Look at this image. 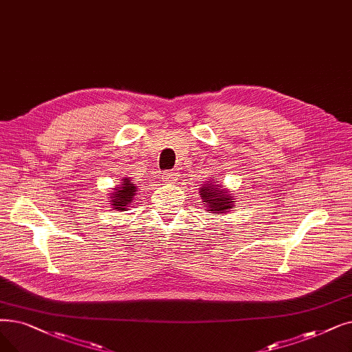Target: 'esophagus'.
<instances>
[{
    "mask_svg": "<svg viewBox=\"0 0 352 352\" xmlns=\"http://www.w3.org/2000/svg\"><path fill=\"white\" fill-rule=\"evenodd\" d=\"M161 179L165 182V184H174V182L177 181V174L171 173V171H165V173H162Z\"/></svg>",
    "mask_w": 352,
    "mask_h": 352,
    "instance_id": "34e87169",
    "label": "esophagus"
}]
</instances>
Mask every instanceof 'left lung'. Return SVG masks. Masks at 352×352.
I'll use <instances>...</instances> for the list:
<instances>
[{
    "instance_id": "8db88e82",
    "label": "left lung",
    "mask_w": 352,
    "mask_h": 352,
    "mask_svg": "<svg viewBox=\"0 0 352 352\" xmlns=\"http://www.w3.org/2000/svg\"><path fill=\"white\" fill-rule=\"evenodd\" d=\"M198 192H200L206 211L214 214V216L228 212L236 203L233 198V192L219 184L217 178H212L204 182V184H201V187L198 188Z\"/></svg>"
}]
</instances>
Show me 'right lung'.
Returning a JSON list of instances; mask_svg holds the SVG:
<instances>
[{"instance_id":"add662e5","label":"right lung","mask_w":352,"mask_h":352,"mask_svg":"<svg viewBox=\"0 0 352 352\" xmlns=\"http://www.w3.org/2000/svg\"><path fill=\"white\" fill-rule=\"evenodd\" d=\"M138 194V187L131 181V178H122V182L109 192V204L116 211H128L135 204V195Z\"/></svg>"}]
</instances>
